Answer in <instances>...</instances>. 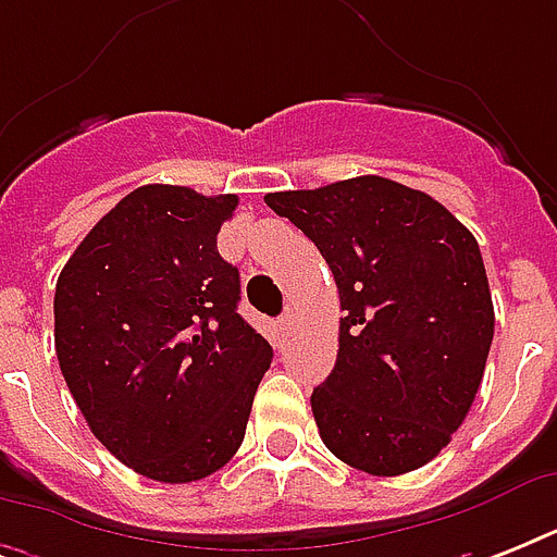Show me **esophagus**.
<instances>
[{
  "mask_svg": "<svg viewBox=\"0 0 557 557\" xmlns=\"http://www.w3.org/2000/svg\"><path fill=\"white\" fill-rule=\"evenodd\" d=\"M297 323H300V314H297L295 309H286L283 318H280V332H283V338H292V335H295Z\"/></svg>",
  "mask_w": 557,
  "mask_h": 557,
  "instance_id": "esophagus-1",
  "label": "esophagus"
}]
</instances>
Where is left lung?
I'll return each instance as SVG.
<instances>
[{
  "instance_id": "obj_1",
  "label": "left lung",
  "mask_w": 557,
  "mask_h": 557,
  "mask_svg": "<svg viewBox=\"0 0 557 557\" xmlns=\"http://www.w3.org/2000/svg\"><path fill=\"white\" fill-rule=\"evenodd\" d=\"M338 286V361L312 393L323 445L375 476L431 462L474 405L494 306L474 234L413 187L358 176L265 196Z\"/></svg>"
}]
</instances>
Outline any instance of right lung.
<instances>
[{"instance_id":"right-lung-1","label":"right lung","mask_w":557,"mask_h":557,"mask_svg":"<svg viewBox=\"0 0 557 557\" xmlns=\"http://www.w3.org/2000/svg\"><path fill=\"white\" fill-rule=\"evenodd\" d=\"M236 196L144 185L60 271L54 349L91 433L159 483L213 474L243 445L271 344L236 312L216 234Z\"/></svg>"}]
</instances>
